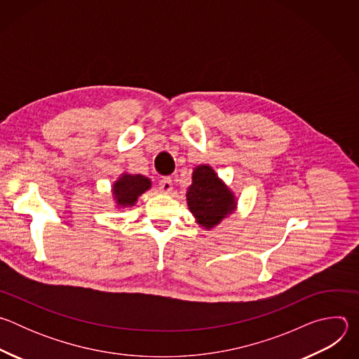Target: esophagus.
I'll use <instances>...</instances> for the list:
<instances>
[{
  "label": "esophagus",
  "mask_w": 359,
  "mask_h": 359,
  "mask_svg": "<svg viewBox=\"0 0 359 359\" xmlns=\"http://www.w3.org/2000/svg\"><path fill=\"white\" fill-rule=\"evenodd\" d=\"M159 189L165 193H170L172 189H173V183H172V179L169 176H165L159 180Z\"/></svg>",
  "instance_id": "esophagus-1"
}]
</instances>
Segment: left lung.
<instances>
[{"label": "left lung", "instance_id": "8db88e82", "mask_svg": "<svg viewBox=\"0 0 359 359\" xmlns=\"http://www.w3.org/2000/svg\"><path fill=\"white\" fill-rule=\"evenodd\" d=\"M187 206L197 223L212 229L236 208L233 193L220 182L209 166H198L193 172V184L187 190Z\"/></svg>", "mask_w": 359, "mask_h": 359}]
</instances>
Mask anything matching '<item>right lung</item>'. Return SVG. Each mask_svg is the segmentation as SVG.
Listing matches in <instances>:
<instances>
[{"label":"right lung","instance_id":"add662e5","mask_svg":"<svg viewBox=\"0 0 359 359\" xmlns=\"http://www.w3.org/2000/svg\"><path fill=\"white\" fill-rule=\"evenodd\" d=\"M150 187V180L140 175H123L114 184V196L119 206H133L137 197Z\"/></svg>","mask_w":359,"mask_h":359}]
</instances>
